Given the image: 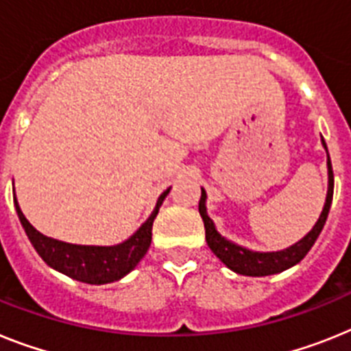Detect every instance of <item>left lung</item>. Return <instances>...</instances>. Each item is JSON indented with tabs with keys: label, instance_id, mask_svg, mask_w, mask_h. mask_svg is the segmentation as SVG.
Wrapping results in <instances>:
<instances>
[{
	"label": "left lung",
	"instance_id": "left-lung-1",
	"mask_svg": "<svg viewBox=\"0 0 351 351\" xmlns=\"http://www.w3.org/2000/svg\"><path fill=\"white\" fill-rule=\"evenodd\" d=\"M321 144L326 152V167H328V191H326V199L325 207L321 210L319 217H317L316 225L312 226V230L308 232L305 237L298 241V243L291 244L289 248L276 250V252H255V250L244 248L241 244H235L228 241L226 237L216 230L214 221L208 217L207 214V193L202 189V198H199V216L205 225V239H207L208 248L212 253L225 264L228 269H232L237 275L244 276H267V275H276L282 271L289 269L294 264H298L308 250L314 246L317 235L321 234L325 221L328 217V210L332 205V196H334V173H332V164L330 157H328V148H326L325 139L321 137Z\"/></svg>",
	"mask_w": 351,
	"mask_h": 351
}]
</instances>
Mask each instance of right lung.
Wrapping results in <instances>:
<instances>
[{
	"mask_svg": "<svg viewBox=\"0 0 351 351\" xmlns=\"http://www.w3.org/2000/svg\"><path fill=\"white\" fill-rule=\"evenodd\" d=\"M169 191L171 187L158 196L157 205L148 219L139 226V230L126 241L114 244V246H85V244H71L53 239V237L35 230L30 225V221L26 219L21 210L16 196H14V205H16L21 225L25 228L30 243L34 244L35 252L39 253L40 258L49 267L57 269L58 273L69 276V278L84 282V284L103 285L121 280L146 255L149 244H152L153 221L157 217L158 208Z\"/></svg>",
	"mask_w": 351,
	"mask_h": 351,
	"instance_id": "obj_1",
	"label": "right lung"
}]
</instances>
